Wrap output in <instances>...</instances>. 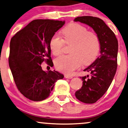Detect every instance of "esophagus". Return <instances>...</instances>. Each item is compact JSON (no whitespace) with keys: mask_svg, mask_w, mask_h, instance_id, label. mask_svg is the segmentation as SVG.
<instances>
[{"mask_svg":"<svg viewBox=\"0 0 128 128\" xmlns=\"http://www.w3.org/2000/svg\"><path fill=\"white\" fill-rule=\"evenodd\" d=\"M64 77H65V78H73V77L72 76H70V75H68V74H65Z\"/></svg>","mask_w":128,"mask_h":128,"instance_id":"1","label":"esophagus"}]
</instances>
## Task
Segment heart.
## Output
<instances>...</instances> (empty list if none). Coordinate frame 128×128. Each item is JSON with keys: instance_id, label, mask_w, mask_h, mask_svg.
<instances>
[{"instance_id": "b5f03b06", "label": "heart", "mask_w": 128, "mask_h": 128, "mask_svg": "<svg viewBox=\"0 0 128 128\" xmlns=\"http://www.w3.org/2000/svg\"><path fill=\"white\" fill-rule=\"evenodd\" d=\"M63 38L54 34L50 42V47L54 55H58L62 51L65 43L72 44L70 54L62 55L54 60L57 70L66 74H70L80 68L82 64L88 65L96 60L100 50V41L94 32L88 31L82 24L73 23L62 30Z\"/></svg>"}]
</instances>
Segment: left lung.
<instances>
[{
    "mask_svg": "<svg viewBox=\"0 0 128 128\" xmlns=\"http://www.w3.org/2000/svg\"><path fill=\"white\" fill-rule=\"evenodd\" d=\"M74 22L86 24L96 32L100 41V55L84 71L90 73L91 76L80 77L82 86L75 92L79 101L93 104L108 90L117 67L118 40L115 34L102 20L97 17L84 16L75 18Z\"/></svg>",
    "mask_w": 128,
    "mask_h": 128,
    "instance_id": "obj_1",
    "label": "left lung"
}]
</instances>
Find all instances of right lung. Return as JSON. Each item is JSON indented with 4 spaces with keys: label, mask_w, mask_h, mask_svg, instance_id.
Masks as SVG:
<instances>
[{
    "label": "right lung",
    "mask_w": 128,
    "mask_h": 128,
    "mask_svg": "<svg viewBox=\"0 0 128 128\" xmlns=\"http://www.w3.org/2000/svg\"><path fill=\"white\" fill-rule=\"evenodd\" d=\"M65 22L36 19L18 32L11 38L9 66L20 92L30 100H45L53 90L54 82L64 78L58 71L45 72L41 64L53 66L50 42Z\"/></svg>",
    "instance_id": "add662e5"
}]
</instances>
